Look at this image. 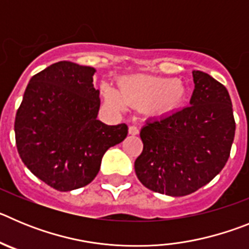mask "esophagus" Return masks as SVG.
Returning a JSON list of instances; mask_svg holds the SVG:
<instances>
[{"instance_id":"1","label":"esophagus","mask_w":249,"mask_h":249,"mask_svg":"<svg viewBox=\"0 0 249 249\" xmlns=\"http://www.w3.org/2000/svg\"><path fill=\"white\" fill-rule=\"evenodd\" d=\"M128 132H129V135L136 136V135H138V133H140V129H138L137 126H135V124H132V126H129Z\"/></svg>"}]
</instances>
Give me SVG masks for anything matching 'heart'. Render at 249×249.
<instances>
[{
    "label": "heart",
    "instance_id": "obj_1",
    "mask_svg": "<svg viewBox=\"0 0 249 249\" xmlns=\"http://www.w3.org/2000/svg\"><path fill=\"white\" fill-rule=\"evenodd\" d=\"M186 96L183 83L173 78L148 74H133L118 81V93L106 89L105 98L109 105L123 108L124 106H147L149 112L164 114L181 105Z\"/></svg>",
    "mask_w": 249,
    "mask_h": 249
}]
</instances>
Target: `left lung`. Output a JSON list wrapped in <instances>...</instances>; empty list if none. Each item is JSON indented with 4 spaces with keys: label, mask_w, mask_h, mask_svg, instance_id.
I'll list each match as a JSON object with an SVG mask.
<instances>
[{
    "label": "left lung",
    "mask_w": 249,
    "mask_h": 249,
    "mask_svg": "<svg viewBox=\"0 0 249 249\" xmlns=\"http://www.w3.org/2000/svg\"><path fill=\"white\" fill-rule=\"evenodd\" d=\"M192 73L191 106L146 123L135 162L141 183L172 197L196 192L221 172L236 131L227 89L208 73Z\"/></svg>",
    "instance_id": "1"
}]
</instances>
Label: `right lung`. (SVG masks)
<instances>
[{"label":"right lung","instance_id":"obj_1","mask_svg":"<svg viewBox=\"0 0 249 249\" xmlns=\"http://www.w3.org/2000/svg\"><path fill=\"white\" fill-rule=\"evenodd\" d=\"M94 72L68 61L48 66L31 78L17 109L15 135L22 162L61 192L91 183L105 152L128 133L126 123L108 126L97 120Z\"/></svg>","mask_w":249,"mask_h":249}]
</instances>
